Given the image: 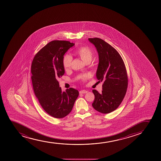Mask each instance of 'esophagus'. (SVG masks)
<instances>
[{
  "label": "esophagus",
  "mask_w": 161,
  "mask_h": 161,
  "mask_svg": "<svg viewBox=\"0 0 161 161\" xmlns=\"http://www.w3.org/2000/svg\"><path fill=\"white\" fill-rule=\"evenodd\" d=\"M88 92V91H86V90H82V91H80V94H86Z\"/></svg>",
  "instance_id": "obj_1"
}]
</instances>
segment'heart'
I'll return each mask as SVG.
<instances>
[{
	"mask_svg": "<svg viewBox=\"0 0 161 161\" xmlns=\"http://www.w3.org/2000/svg\"><path fill=\"white\" fill-rule=\"evenodd\" d=\"M76 53L85 63L91 62L93 57L92 51L87 47H79V49L76 50ZM72 61V58L70 55L66 54L64 56L63 58V65L65 70H68L69 69H70ZM89 76H90L88 74L84 75L82 76V80L83 81H85Z\"/></svg>",
	"mask_w": 161,
	"mask_h": 161,
	"instance_id": "b5f03b06",
	"label": "heart"
}]
</instances>
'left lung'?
<instances>
[{
    "label": "left lung",
    "mask_w": 161,
    "mask_h": 161,
    "mask_svg": "<svg viewBox=\"0 0 161 161\" xmlns=\"http://www.w3.org/2000/svg\"><path fill=\"white\" fill-rule=\"evenodd\" d=\"M88 40L97 51L99 63L96 77L99 82H103L102 93L92 90L95 95L92 107L101 113L108 114L118 108L126 93V69L121 56L111 45L101 38Z\"/></svg>",
    "instance_id": "obj_1"
}]
</instances>
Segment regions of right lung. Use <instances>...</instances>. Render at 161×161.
Listing matches in <instances>:
<instances>
[{
	"instance_id": "add662e5",
	"label": "right lung",
	"mask_w": 161,
	"mask_h": 161,
	"mask_svg": "<svg viewBox=\"0 0 161 161\" xmlns=\"http://www.w3.org/2000/svg\"><path fill=\"white\" fill-rule=\"evenodd\" d=\"M73 45L66 41H53L36 53L31 64L35 94L45 112L56 118L68 115L79 96L78 90L72 88L63 92L58 81L65 73L64 55Z\"/></svg>"
}]
</instances>
